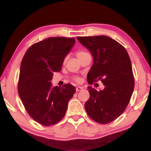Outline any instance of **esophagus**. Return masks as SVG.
<instances>
[{
	"label": "esophagus",
	"mask_w": 151,
	"mask_h": 151,
	"mask_svg": "<svg viewBox=\"0 0 151 151\" xmlns=\"http://www.w3.org/2000/svg\"><path fill=\"white\" fill-rule=\"evenodd\" d=\"M82 89H83V88L82 86H77L76 87V91H82Z\"/></svg>",
	"instance_id": "34e87169"
}]
</instances>
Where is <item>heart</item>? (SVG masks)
I'll return each mask as SVG.
<instances>
[{
    "instance_id": "obj_1",
    "label": "heart",
    "mask_w": 151,
    "mask_h": 151,
    "mask_svg": "<svg viewBox=\"0 0 151 151\" xmlns=\"http://www.w3.org/2000/svg\"><path fill=\"white\" fill-rule=\"evenodd\" d=\"M86 53H87L86 52V51H83V50H78V51H76V56H77V58H78V60H79L80 58H81L82 56H83L84 55H85ZM76 80H77V81H78V80H79V79H76Z\"/></svg>"
}]
</instances>
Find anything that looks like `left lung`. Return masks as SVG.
Here are the masks:
<instances>
[{"label": "left lung", "mask_w": 151, "mask_h": 151, "mask_svg": "<svg viewBox=\"0 0 151 151\" xmlns=\"http://www.w3.org/2000/svg\"><path fill=\"white\" fill-rule=\"evenodd\" d=\"M77 39L93 58L87 74L88 83L101 80L104 85V89L99 91L88 86L90 97L84 104L85 110L96 122L110 123L124 111L133 92L135 82L129 55L122 45L109 36Z\"/></svg>", "instance_id": "1"}]
</instances>
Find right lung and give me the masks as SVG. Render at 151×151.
I'll return each mask as SVG.
<instances>
[{
	"label": "right lung",
	"instance_id": "right-lung-1",
	"mask_svg": "<svg viewBox=\"0 0 151 151\" xmlns=\"http://www.w3.org/2000/svg\"><path fill=\"white\" fill-rule=\"evenodd\" d=\"M76 42L74 38L52 37L32 45L20 65L18 94L28 114L45 127L65 116L76 92L71 84L52 87L53 73L61 71L64 60Z\"/></svg>",
	"mask_w": 151,
	"mask_h": 151
}]
</instances>
